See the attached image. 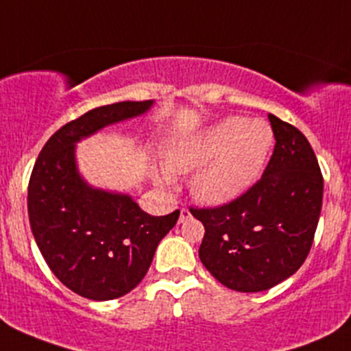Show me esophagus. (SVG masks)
<instances>
[{"label": "esophagus", "instance_id": "esophagus-1", "mask_svg": "<svg viewBox=\"0 0 351 351\" xmlns=\"http://www.w3.org/2000/svg\"><path fill=\"white\" fill-rule=\"evenodd\" d=\"M190 217H192V214H190L189 208H182V210H180V219H178V222H180V224H183V222L189 221Z\"/></svg>", "mask_w": 351, "mask_h": 351}]
</instances>
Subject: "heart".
Returning a JSON list of instances; mask_svg holds the SVG:
<instances>
[{"label": "heart", "instance_id": "obj_1", "mask_svg": "<svg viewBox=\"0 0 351 351\" xmlns=\"http://www.w3.org/2000/svg\"><path fill=\"white\" fill-rule=\"evenodd\" d=\"M274 146V130L265 120L228 117L193 136L173 141L166 151L169 173L197 171L190 190L200 204L226 205L236 200L260 178ZM158 183H168L159 173Z\"/></svg>", "mask_w": 351, "mask_h": 351}]
</instances>
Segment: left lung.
Returning a JSON list of instances; mask_svg holds the SVG:
<instances>
[{
  "mask_svg": "<svg viewBox=\"0 0 351 351\" xmlns=\"http://www.w3.org/2000/svg\"><path fill=\"white\" fill-rule=\"evenodd\" d=\"M275 149L260 182L215 208H190L204 224L198 256L228 289L261 292L306 261L323 205V175L299 129L268 113Z\"/></svg>",
  "mask_w": 351,
  "mask_h": 351,
  "instance_id": "left-lung-1",
  "label": "left lung"
}]
</instances>
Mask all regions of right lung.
Segmentation results:
<instances>
[{
	"label": "right lung",
	"instance_id": "1",
	"mask_svg": "<svg viewBox=\"0 0 351 351\" xmlns=\"http://www.w3.org/2000/svg\"><path fill=\"white\" fill-rule=\"evenodd\" d=\"M154 101L105 105L66 123L45 143L28 183V219L52 274L77 295L112 300L136 289L159 241L180 217L149 215L127 193L91 186L76 144L112 123L141 117Z\"/></svg>",
	"mask_w": 351,
	"mask_h": 351
}]
</instances>
